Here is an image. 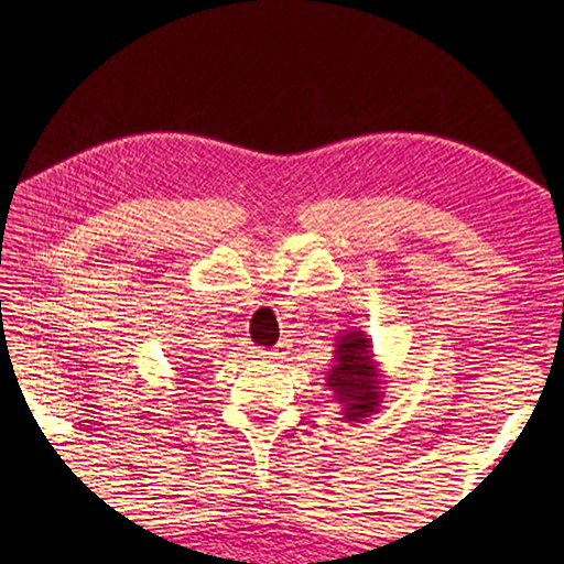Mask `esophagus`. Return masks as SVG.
Wrapping results in <instances>:
<instances>
[{
    "mask_svg": "<svg viewBox=\"0 0 564 564\" xmlns=\"http://www.w3.org/2000/svg\"><path fill=\"white\" fill-rule=\"evenodd\" d=\"M291 354V344L289 341H279L273 346V349H269V351H261V356H267V358H285Z\"/></svg>",
    "mask_w": 564,
    "mask_h": 564,
    "instance_id": "obj_1",
    "label": "esophagus"
}]
</instances>
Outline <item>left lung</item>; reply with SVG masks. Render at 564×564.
Segmentation results:
<instances>
[{
	"mask_svg": "<svg viewBox=\"0 0 564 564\" xmlns=\"http://www.w3.org/2000/svg\"><path fill=\"white\" fill-rule=\"evenodd\" d=\"M325 382L334 402L341 404L344 422L364 424L380 410L386 398L382 370L366 332L354 327L337 334L334 366L327 370Z\"/></svg>",
	"mask_w": 564,
	"mask_h": 564,
	"instance_id": "1",
	"label": "left lung"
}]
</instances>
